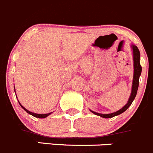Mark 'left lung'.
<instances>
[{
	"label": "left lung",
	"mask_w": 153,
	"mask_h": 153,
	"mask_svg": "<svg viewBox=\"0 0 153 153\" xmlns=\"http://www.w3.org/2000/svg\"><path fill=\"white\" fill-rule=\"evenodd\" d=\"M131 48L133 50V61H134V76H133V81H132V87H131V93L130 95V97L128 99V102L126 103V105L124 107H123L121 109H120L119 111H116V112L111 113V114H99V113H96L95 111H93L90 110L92 113H93L94 114L97 115V116H100L101 117L103 118H111L114 117L115 116H117L120 115V114L123 113L124 111H126L128 108V107L131 105L132 102L134 101V98H135L136 95H137V89H138V85H139V78L140 76V74H141L142 71V67L140 66V51L139 49L137 48V47L136 45H131Z\"/></svg>",
	"instance_id": "1"
}]
</instances>
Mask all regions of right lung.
<instances>
[{
	"label": "right lung",
	"instance_id": "1",
	"mask_svg": "<svg viewBox=\"0 0 153 153\" xmlns=\"http://www.w3.org/2000/svg\"><path fill=\"white\" fill-rule=\"evenodd\" d=\"M19 105H21V107H22V108H23L24 110H25V111H26L27 113H28L29 114H30V115H32V116L35 117H37V118H45L47 117L48 116H49L50 114H51V113H48V114H35V113H33V112H30V111H29L28 110H27L26 108H24L23 106H22V105L20 104V102H19Z\"/></svg>",
	"mask_w": 153,
	"mask_h": 153
}]
</instances>
